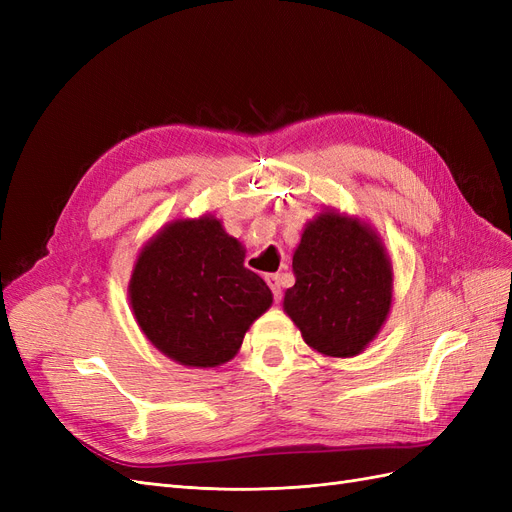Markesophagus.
<instances>
[{"label":"esophagus","instance_id":"34e87169","mask_svg":"<svg viewBox=\"0 0 512 512\" xmlns=\"http://www.w3.org/2000/svg\"><path fill=\"white\" fill-rule=\"evenodd\" d=\"M265 280H267V284L273 292V299L280 301L282 299V277H280V273H269Z\"/></svg>","mask_w":512,"mask_h":512}]
</instances>
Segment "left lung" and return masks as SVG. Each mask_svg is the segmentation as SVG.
Returning a JSON list of instances; mask_svg holds the SVG:
<instances>
[{"instance_id":"1","label":"left lung","mask_w":512,"mask_h":512,"mask_svg":"<svg viewBox=\"0 0 512 512\" xmlns=\"http://www.w3.org/2000/svg\"><path fill=\"white\" fill-rule=\"evenodd\" d=\"M284 312L305 344L327 356L361 354L389 316L393 267L371 226L337 211L309 222L292 256Z\"/></svg>"}]
</instances>
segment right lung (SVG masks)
Returning <instances> with one entry per match:
<instances>
[{
    "mask_svg": "<svg viewBox=\"0 0 512 512\" xmlns=\"http://www.w3.org/2000/svg\"><path fill=\"white\" fill-rule=\"evenodd\" d=\"M243 245L213 215L166 224L136 258L130 305L149 342L188 367H218L273 294L243 267Z\"/></svg>",
    "mask_w": 512,
    "mask_h": 512,
    "instance_id": "add662e5",
    "label": "right lung"
}]
</instances>
